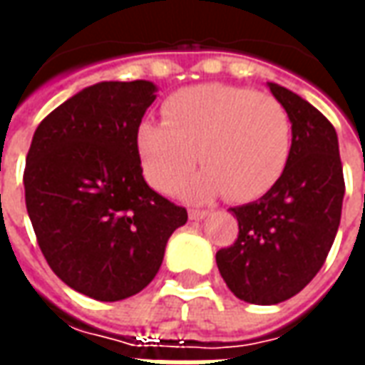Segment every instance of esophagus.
Wrapping results in <instances>:
<instances>
[{
  "mask_svg": "<svg viewBox=\"0 0 365 365\" xmlns=\"http://www.w3.org/2000/svg\"><path fill=\"white\" fill-rule=\"evenodd\" d=\"M209 211L205 209H190V219L191 221H201V219H205Z\"/></svg>",
  "mask_w": 365,
  "mask_h": 365,
  "instance_id": "obj_1",
  "label": "esophagus"
}]
</instances>
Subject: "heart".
I'll return each instance as SVG.
<instances>
[{
  "instance_id": "heart-1",
  "label": "heart",
  "mask_w": 365,
  "mask_h": 365,
  "mask_svg": "<svg viewBox=\"0 0 365 365\" xmlns=\"http://www.w3.org/2000/svg\"><path fill=\"white\" fill-rule=\"evenodd\" d=\"M162 113L166 123L146 119L136 128L144 175L162 193H174L199 160L203 170L185 195L250 201L272 190L289 162L291 115L274 96L205 83L168 97Z\"/></svg>"
}]
</instances>
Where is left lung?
Wrapping results in <instances>:
<instances>
[{
    "label": "left lung",
    "mask_w": 365,
    "mask_h": 365,
    "mask_svg": "<svg viewBox=\"0 0 365 365\" xmlns=\"http://www.w3.org/2000/svg\"><path fill=\"white\" fill-rule=\"evenodd\" d=\"M268 86L291 115L289 162L268 193L230 209L238 237L217 252L229 289L254 305L282 303L313 279L334 242L344 199L332 123L297 93Z\"/></svg>",
    "instance_id": "left-lung-1"
}]
</instances>
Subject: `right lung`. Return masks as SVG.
I'll use <instances>...</instances> for the list:
<instances>
[{
    "label": "right lung",
    "mask_w": 365,
    "mask_h": 365,
    "mask_svg": "<svg viewBox=\"0 0 365 365\" xmlns=\"http://www.w3.org/2000/svg\"><path fill=\"white\" fill-rule=\"evenodd\" d=\"M156 86L101 82L48 113L25 164L36 242L62 282L97 301H120L158 274L168 238L187 211L148 187L136 128Z\"/></svg>",
    "instance_id": "right-lung-1"
}]
</instances>
